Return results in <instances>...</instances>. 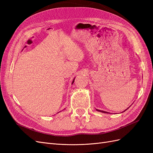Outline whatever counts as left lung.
<instances>
[{"label":"left lung","mask_w":153,"mask_h":153,"mask_svg":"<svg viewBox=\"0 0 153 153\" xmlns=\"http://www.w3.org/2000/svg\"><path fill=\"white\" fill-rule=\"evenodd\" d=\"M129 108H128L127 109H128ZM127 109H126V110H126ZM96 110L97 111H98V112H103V113H106V114H108L109 112H105V111H103V110H98V109H96ZM124 110V111H125ZM110 114V113H109Z\"/></svg>","instance_id":"1"}]
</instances>
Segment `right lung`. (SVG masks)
Listing matches in <instances>:
<instances>
[{"label": "right lung", "mask_w": 153, "mask_h": 153, "mask_svg": "<svg viewBox=\"0 0 153 153\" xmlns=\"http://www.w3.org/2000/svg\"><path fill=\"white\" fill-rule=\"evenodd\" d=\"M75 78H74V80H73V82H72V84H73V82H74V80H75Z\"/></svg>", "instance_id": "obj_1"}]
</instances>
